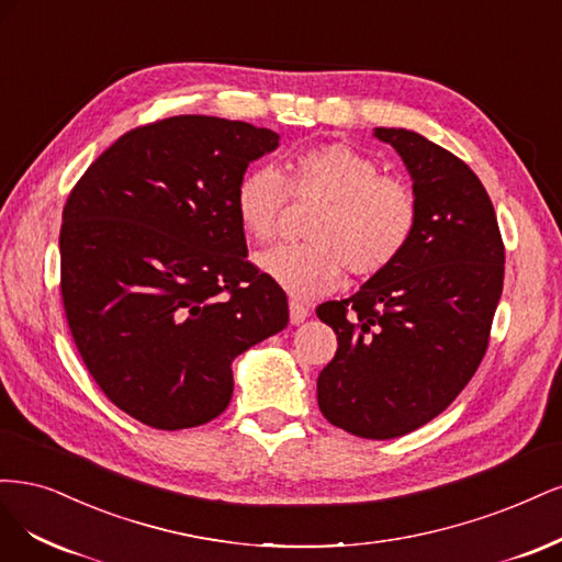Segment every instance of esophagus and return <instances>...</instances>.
Returning a JSON list of instances; mask_svg holds the SVG:
<instances>
[{"mask_svg": "<svg viewBox=\"0 0 562 562\" xmlns=\"http://www.w3.org/2000/svg\"><path fill=\"white\" fill-rule=\"evenodd\" d=\"M307 317V307L299 301H289V319H292V324H301L305 322Z\"/></svg>", "mask_w": 562, "mask_h": 562, "instance_id": "obj_1", "label": "esophagus"}]
</instances>
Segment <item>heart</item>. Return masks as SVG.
I'll return each instance as SVG.
<instances>
[{
  "instance_id": "b5f03b06",
  "label": "heart",
  "mask_w": 562,
  "mask_h": 562,
  "mask_svg": "<svg viewBox=\"0 0 562 562\" xmlns=\"http://www.w3.org/2000/svg\"><path fill=\"white\" fill-rule=\"evenodd\" d=\"M313 198L322 210L305 238L257 257L261 273L294 299L334 292L346 268L352 276L383 273L411 245L418 228V201L400 177L380 175L378 162L350 144L329 142L296 151L284 177L273 166L247 170L235 187V212L247 235L276 238L286 195Z\"/></svg>"
}]
</instances>
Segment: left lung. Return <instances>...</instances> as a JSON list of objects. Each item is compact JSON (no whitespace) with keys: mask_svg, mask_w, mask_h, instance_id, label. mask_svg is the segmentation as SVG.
I'll return each mask as SVG.
<instances>
[{"mask_svg":"<svg viewBox=\"0 0 562 562\" xmlns=\"http://www.w3.org/2000/svg\"><path fill=\"white\" fill-rule=\"evenodd\" d=\"M402 156L418 228L394 266L317 317L338 350L317 378L324 418L394 439L446 411L476 373L504 282L495 207L464 160L406 128H375Z\"/></svg>","mask_w":562,"mask_h":562,"instance_id":"1","label":"left lung"}]
</instances>
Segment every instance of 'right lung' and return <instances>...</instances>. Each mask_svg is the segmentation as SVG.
Wrapping results in <instances>:
<instances>
[{"label":"right lung","mask_w":562,"mask_h":562,"mask_svg":"<svg viewBox=\"0 0 562 562\" xmlns=\"http://www.w3.org/2000/svg\"><path fill=\"white\" fill-rule=\"evenodd\" d=\"M280 135L172 116L119 137L71 189L60 228L69 331L100 390L135 420L187 429L233 394V359L289 322L247 261L235 187Z\"/></svg>","instance_id":"add662e5"}]
</instances>
